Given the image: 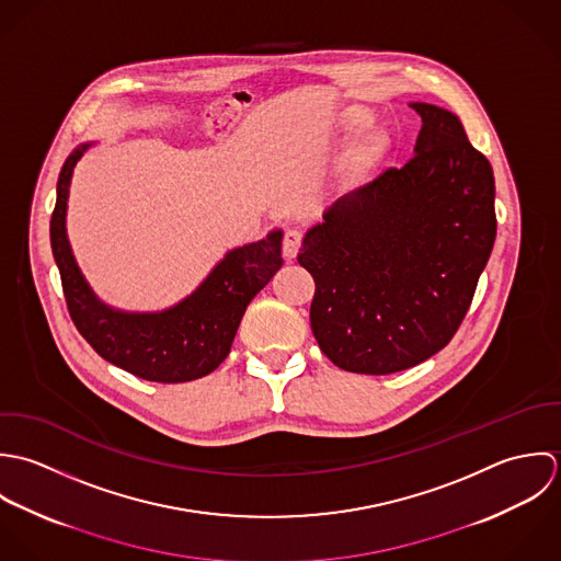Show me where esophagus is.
<instances>
[{"label":"esophagus","mask_w":561,"mask_h":561,"mask_svg":"<svg viewBox=\"0 0 561 561\" xmlns=\"http://www.w3.org/2000/svg\"><path fill=\"white\" fill-rule=\"evenodd\" d=\"M301 231L299 229H288L284 233V242H282V251H284V257L286 260H293L297 253H299V247H301Z\"/></svg>","instance_id":"1"}]
</instances>
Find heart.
I'll return each mask as SVG.
<instances>
[{"mask_svg": "<svg viewBox=\"0 0 561 561\" xmlns=\"http://www.w3.org/2000/svg\"><path fill=\"white\" fill-rule=\"evenodd\" d=\"M370 121V113L366 108H359V106H353V108H346L342 113V125L344 129H357L362 125H366ZM386 147V140L379 136V134H368L366 138H362L348 153L346 162H344V169H342V180L344 182H353L357 175H362L373 162H377V158L381 156Z\"/></svg>", "mask_w": 561, "mask_h": 561, "instance_id": "1", "label": "heart"}]
</instances>
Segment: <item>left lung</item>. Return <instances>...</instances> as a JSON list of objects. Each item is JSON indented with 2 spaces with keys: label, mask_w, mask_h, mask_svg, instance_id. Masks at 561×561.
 <instances>
[{
  "label": "left lung",
  "mask_w": 561,
  "mask_h": 561,
  "mask_svg": "<svg viewBox=\"0 0 561 561\" xmlns=\"http://www.w3.org/2000/svg\"><path fill=\"white\" fill-rule=\"evenodd\" d=\"M410 106L414 158L334 202L297 255L317 284L314 337L348 373H399L447 346L496 238L488 158L457 114Z\"/></svg>",
  "instance_id": "8db88e82"
}]
</instances>
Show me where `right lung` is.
Instances as JSON below:
<instances>
[{"mask_svg": "<svg viewBox=\"0 0 561 561\" xmlns=\"http://www.w3.org/2000/svg\"><path fill=\"white\" fill-rule=\"evenodd\" d=\"M93 142L65 160L49 224L51 253L60 271L69 314L78 332L114 366L158 383L210 375L231 348L249 301L282 266V229L229 249L208 277L182 301L158 312H129L102 301L87 282L67 236V202L73 169Z\"/></svg>", "mask_w": 561, "mask_h": 561, "instance_id": "obj_1", "label": "right lung"}]
</instances>
